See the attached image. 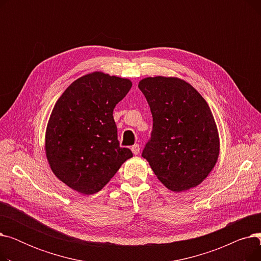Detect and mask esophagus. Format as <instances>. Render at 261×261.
<instances>
[{"mask_svg":"<svg viewBox=\"0 0 261 261\" xmlns=\"http://www.w3.org/2000/svg\"><path fill=\"white\" fill-rule=\"evenodd\" d=\"M131 150H132L133 154H139V153H140V150H141V147H140L139 144H135V145L132 146Z\"/></svg>","mask_w":261,"mask_h":261,"instance_id":"34e87169","label":"esophagus"}]
</instances>
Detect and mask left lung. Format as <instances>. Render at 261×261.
Masks as SVG:
<instances>
[{
    "label": "left lung",
    "instance_id": "8db88e82",
    "mask_svg": "<svg viewBox=\"0 0 261 261\" xmlns=\"http://www.w3.org/2000/svg\"><path fill=\"white\" fill-rule=\"evenodd\" d=\"M139 88L152 114V131L142 156L172 191L199 185L214 168L219 136L211 109L186 81L149 77Z\"/></svg>",
    "mask_w": 261,
    "mask_h": 261
}]
</instances>
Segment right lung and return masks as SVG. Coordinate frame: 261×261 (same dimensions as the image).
<instances>
[{
  "label": "right lung",
  "instance_id": "obj_1",
  "mask_svg": "<svg viewBox=\"0 0 261 261\" xmlns=\"http://www.w3.org/2000/svg\"><path fill=\"white\" fill-rule=\"evenodd\" d=\"M131 87L129 79L95 72L74 81L55 105L46 156L58 179L78 193H97L133 156L119 146L113 118L115 106Z\"/></svg>",
  "mask_w": 261,
  "mask_h": 261
}]
</instances>
